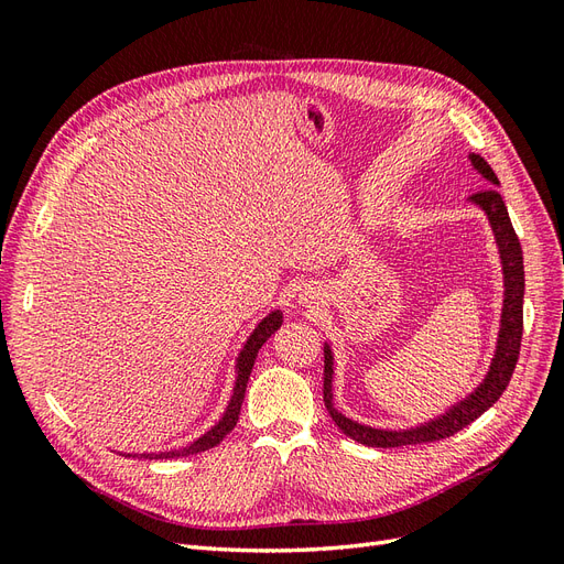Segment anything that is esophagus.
<instances>
[{
  "label": "esophagus",
  "mask_w": 564,
  "mask_h": 564,
  "mask_svg": "<svg viewBox=\"0 0 564 564\" xmlns=\"http://www.w3.org/2000/svg\"><path fill=\"white\" fill-rule=\"evenodd\" d=\"M301 299H303V303H313L317 299V289L315 286H305L303 292H301Z\"/></svg>",
  "instance_id": "esophagus-1"
}]
</instances>
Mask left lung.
<instances>
[{"instance_id":"8db88e82","label":"left lung","mask_w":564,"mask_h":564,"mask_svg":"<svg viewBox=\"0 0 564 564\" xmlns=\"http://www.w3.org/2000/svg\"><path fill=\"white\" fill-rule=\"evenodd\" d=\"M473 166L480 172L491 185L482 187V191L473 193V202L477 207H482L487 214L494 237H497L501 263H503V284H506V296H503V313H501V332H499V346L497 355H494L491 367L487 379L480 383L470 398L452 406L445 416H440L431 423H423L419 429L409 431H379L369 429L357 421L346 419L344 414L334 409L332 402V373H334V360L329 346H324V406H327L329 416L338 425V431H344L348 437L362 442L367 447H404V445H425V442H437L445 440L460 429H466L477 416H482L487 409L497 402L506 386L513 377L518 357H520V344H522V299H524V265H522V247L518 235L510 224L508 209L503 204V197L499 193V178L491 172V166L480 158L470 155Z\"/></svg>"}]
</instances>
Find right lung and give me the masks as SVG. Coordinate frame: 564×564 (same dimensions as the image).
I'll list each match as a JSON object with an SVG mask.
<instances>
[{"mask_svg":"<svg viewBox=\"0 0 564 564\" xmlns=\"http://www.w3.org/2000/svg\"><path fill=\"white\" fill-rule=\"evenodd\" d=\"M282 324V313L275 311L270 313L259 327L253 329V334L249 336V340L245 344V350L240 352V357H237V381H235V390H232V398H230V404L226 409L224 419H220L214 429L202 435L199 440H195L193 445H187L183 449H174V452H162V454H141L143 458H178V456H191V454H199V452H207L212 447H216L220 440H224L232 429L237 419H240V409H242V400H245V390H247V381H249V373L253 369V362H256V355H259L261 346L265 344V340L275 334L280 329ZM131 456V454H129ZM139 456V454H133Z\"/></svg>","mask_w":564,"mask_h":564,"instance_id":"1","label":"right lung"}]
</instances>
